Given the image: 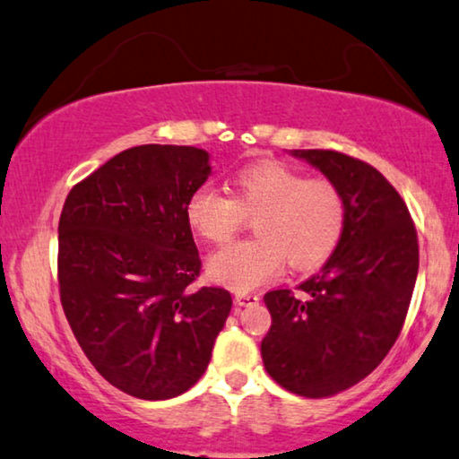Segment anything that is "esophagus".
Returning a JSON list of instances; mask_svg holds the SVG:
<instances>
[{
	"instance_id": "esophagus-1",
	"label": "esophagus",
	"mask_w": 459,
	"mask_h": 459,
	"mask_svg": "<svg viewBox=\"0 0 459 459\" xmlns=\"http://www.w3.org/2000/svg\"><path fill=\"white\" fill-rule=\"evenodd\" d=\"M260 301V295L258 293H252V291H238L236 293V303L238 306H252V303H258Z\"/></svg>"
}]
</instances>
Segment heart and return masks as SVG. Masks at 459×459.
Here are the masks:
<instances>
[{
    "instance_id": "heart-1",
    "label": "heart",
    "mask_w": 459,
    "mask_h": 459,
    "mask_svg": "<svg viewBox=\"0 0 459 459\" xmlns=\"http://www.w3.org/2000/svg\"><path fill=\"white\" fill-rule=\"evenodd\" d=\"M254 217V239L217 250L207 263L215 283L248 291L283 269L314 271L333 256L347 230V196L326 176L306 178L293 168L263 161L239 170L231 196L196 188L186 201V221L211 244L234 238Z\"/></svg>"
}]
</instances>
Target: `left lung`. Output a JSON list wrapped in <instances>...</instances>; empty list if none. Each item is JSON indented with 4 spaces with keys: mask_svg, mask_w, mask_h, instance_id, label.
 Wrapping results in <instances>:
<instances>
[{
    "mask_svg": "<svg viewBox=\"0 0 459 459\" xmlns=\"http://www.w3.org/2000/svg\"><path fill=\"white\" fill-rule=\"evenodd\" d=\"M347 196L342 242L322 271L298 287L264 295L271 330L264 369L285 390L328 398L384 361L404 326L419 273L417 228L382 172L330 150H295Z\"/></svg>",
    "mask_w": 459,
    "mask_h": 459,
    "instance_id": "1",
    "label": "left lung"
}]
</instances>
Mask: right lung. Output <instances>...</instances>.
<instances>
[{
	"mask_svg": "<svg viewBox=\"0 0 459 459\" xmlns=\"http://www.w3.org/2000/svg\"><path fill=\"white\" fill-rule=\"evenodd\" d=\"M209 174L199 147L137 145L77 182L63 205V312L96 371L133 398L193 387L230 316V291L193 287L201 258L186 201Z\"/></svg>",
	"mask_w": 459,
	"mask_h": 459,
	"instance_id": "obj_1",
	"label": "right lung"
}]
</instances>
